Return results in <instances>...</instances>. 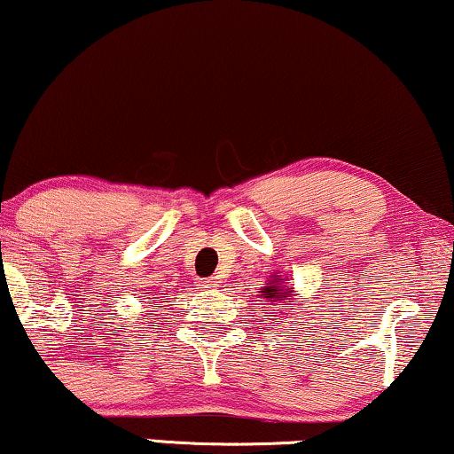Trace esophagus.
<instances>
[{
    "label": "esophagus",
    "instance_id": "obj_1",
    "mask_svg": "<svg viewBox=\"0 0 454 454\" xmlns=\"http://www.w3.org/2000/svg\"><path fill=\"white\" fill-rule=\"evenodd\" d=\"M216 283H219V281H216V277H213V278H208V281H204L202 287H215Z\"/></svg>",
    "mask_w": 454,
    "mask_h": 454
}]
</instances>
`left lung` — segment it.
I'll use <instances>...</instances> for the list:
<instances>
[{"mask_svg":"<svg viewBox=\"0 0 454 454\" xmlns=\"http://www.w3.org/2000/svg\"><path fill=\"white\" fill-rule=\"evenodd\" d=\"M285 281H287V278H283L281 275H278V272H272V275L269 277V281L264 283V287L258 291L260 294V297H264L266 301H270V306L272 303H278V306H295V289L294 287H289V285H285ZM294 309V308H291Z\"/></svg>","mask_w":454,"mask_h":454,"instance_id":"obj_1","label":"left lung"}]
</instances>
